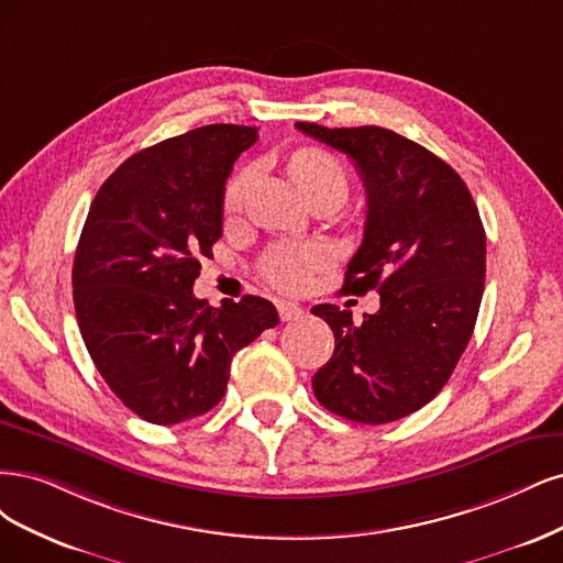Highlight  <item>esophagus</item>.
Masks as SVG:
<instances>
[{
    "mask_svg": "<svg viewBox=\"0 0 563 563\" xmlns=\"http://www.w3.org/2000/svg\"><path fill=\"white\" fill-rule=\"evenodd\" d=\"M278 316L283 322H289V320H299L303 316V308L292 303V301H278Z\"/></svg>",
    "mask_w": 563,
    "mask_h": 563,
    "instance_id": "obj_1",
    "label": "esophagus"
}]
</instances>
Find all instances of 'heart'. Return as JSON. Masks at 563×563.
Listing matches in <instances>:
<instances>
[{"label":"heart","instance_id":"heart-1","mask_svg":"<svg viewBox=\"0 0 563 563\" xmlns=\"http://www.w3.org/2000/svg\"><path fill=\"white\" fill-rule=\"evenodd\" d=\"M287 173L301 191L303 201H311L316 196H330L336 206L343 201L349 191V175L343 163L328 150L320 147H301L287 161ZM252 183V170L243 168L235 173L224 191V210L235 214L241 210L245 194ZM324 255L313 245H283L271 252L266 262V276L276 287L285 292H297L308 280L313 271L320 268Z\"/></svg>","mask_w":563,"mask_h":563}]
</instances>
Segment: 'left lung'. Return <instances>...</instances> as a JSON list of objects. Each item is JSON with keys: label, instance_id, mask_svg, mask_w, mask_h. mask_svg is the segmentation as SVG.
Listing matches in <instances>:
<instances>
[{"label": "left lung", "instance_id": "8db88e82", "mask_svg": "<svg viewBox=\"0 0 563 563\" xmlns=\"http://www.w3.org/2000/svg\"><path fill=\"white\" fill-rule=\"evenodd\" d=\"M297 129L346 154L365 183V239L343 292L380 297L360 324L334 303L311 308L334 332L313 393L355 423L405 419L444 388L473 336L486 276L479 210L449 163L388 129Z\"/></svg>", "mask_w": 563, "mask_h": 563}]
</instances>
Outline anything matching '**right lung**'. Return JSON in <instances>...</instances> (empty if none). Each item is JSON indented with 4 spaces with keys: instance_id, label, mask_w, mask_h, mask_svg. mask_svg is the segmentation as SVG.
<instances>
[{
    "instance_id": "add662e5",
    "label": "right lung",
    "mask_w": 563,
    "mask_h": 563,
    "mask_svg": "<svg viewBox=\"0 0 563 563\" xmlns=\"http://www.w3.org/2000/svg\"><path fill=\"white\" fill-rule=\"evenodd\" d=\"M252 125L212 123L125 158L90 203L71 266L75 311L104 384L140 419L173 426L222 400L231 357L276 328L262 297H194L222 235L233 161Z\"/></svg>"
}]
</instances>
